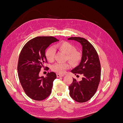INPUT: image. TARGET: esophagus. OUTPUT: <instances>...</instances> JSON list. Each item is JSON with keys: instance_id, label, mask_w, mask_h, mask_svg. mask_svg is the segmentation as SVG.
<instances>
[{"instance_id": "esophagus-1", "label": "esophagus", "mask_w": 123, "mask_h": 123, "mask_svg": "<svg viewBox=\"0 0 123 123\" xmlns=\"http://www.w3.org/2000/svg\"><path fill=\"white\" fill-rule=\"evenodd\" d=\"M56 75H57V77H62V76H64V74H58V73H57V74H56Z\"/></svg>"}]
</instances>
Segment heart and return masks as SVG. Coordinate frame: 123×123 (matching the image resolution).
<instances>
[{"instance_id": "1", "label": "heart", "mask_w": 123, "mask_h": 123, "mask_svg": "<svg viewBox=\"0 0 123 123\" xmlns=\"http://www.w3.org/2000/svg\"><path fill=\"white\" fill-rule=\"evenodd\" d=\"M56 48L63 53L67 54V59L72 65H76L81 58V54L75 50V47L73 44L69 42H62L56 44ZM55 49L53 47L48 48L46 52V57L49 62H52L54 58ZM68 62H57L52 66V69L58 73H64L65 70L69 68Z\"/></svg>"}]
</instances>
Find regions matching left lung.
Here are the masks:
<instances>
[{"label":"left lung","mask_w":123,"mask_h":123,"mask_svg":"<svg viewBox=\"0 0 123 123\" xmlns=\"http://www.w3.org/2000/svg\"><path fill=\"white\" fill-rule=\"evenodd\" d=\"M68 40L79 42L82 47L80 64L71 71L75 74L83 76L82 80L77 81L73 79L69 87V94L74 100L84 103L88 101L97 90L100 79V64L97 52L92 44L84 38L71 37Z\"/></svg>","instance_id":"obj_1"}]
</instances>
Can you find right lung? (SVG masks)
Here are the masks:
<instances>
[{"label":"right lung","instance_id":"obj_1","mask_svg":"<svg viewBox=\"0 0 123 123\" xmlns=\"http://www.w3.org/2000/svg\"><path fill=\"white\" fill-rule=\"evenodd\" d=\"M58 41L52 36L36 37L26 43L21 51L17 66L18 77L25 94L31 99L42 100L51 94L56 74L48 72L44 77L39 73L47 62L46 49Z\"/></svg>","mask_w":123,"mask_h":123}]
</instances>
